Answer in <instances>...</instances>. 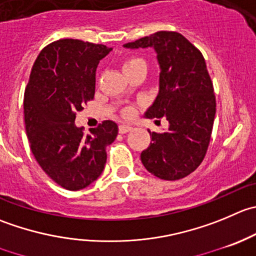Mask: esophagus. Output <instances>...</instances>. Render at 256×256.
<instances>
[{
    "label": "esophagus",
    "instance_id": "1",
    "mask_svg": "<svg viewBox=\"0 0 256 256\" xmlns=\"http://www.w3.org/2000/svg\"><path fill=\"white\" fill-rule=\"evenodd\" d=\"M132 130V128H131L130 125H120L118 126V132L120 134H126L128 132V131Z\"/></svg>",
    "mask_w": 256,
    "mask_h": 256
}]
</instances>
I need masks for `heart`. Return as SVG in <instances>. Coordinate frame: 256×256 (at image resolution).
<instances>
[{
	"label": "heart",
	"instance_id": "obj_1",
	"mask_svg": "<svg viewBox=\"0 0 256 256\" xmlns=\"http://www.w3.org/2000/svg\"><path fill=\"white\" fill-rule=\"evenodd\" d=\"M146 68L145 60L141 58V57L128 56V57H126L125 60H124L122 68H124V72H125V74L131 72V71L136 70V68ZM121 115H122L124 118H131V116L134 115L132 108H130V106H126V108H121Z\"/></svg>",
	"mask_w": 256,
	"mask_h": 256
}]
</instances>
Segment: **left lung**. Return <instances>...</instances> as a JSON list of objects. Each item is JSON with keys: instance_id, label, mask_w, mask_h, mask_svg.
<instances>
[{"instance_id": "8db88e82", "label": "left lung", "mask_w": 256, "mask_h": 256, "mask_svg": "<svg viewBox=\"0 0 256 256\" xmlns=\"http://www.w3.org/2000/svg\"><path fill=\"white\" fill-rule=\"evenodd\" d=\"M125 47H154L160 64V92L148 118H165L168 128L151 132L141 161L162 180H180L206 155L216 112L214 86L200 50L175 31H158Z\"/></svg>"}]
</instances>
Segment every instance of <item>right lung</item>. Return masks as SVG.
Segmentation results:
<instances>
[{
    "mask_svg": "<svg viewBox=\"0 0 256 256\" xmlns=\"http://www.w3.org/2000/svg\"><path fill=\"white\" fill-rule=\"evenodd\" d=\"M111 47L81 40L51 42L37 56L24 90V114L30 148L42 170L57 185L80 190L105 168L106 146L118 128L105 120L85 135L76 128V112L95 96V72Z\"/></svg>",
    "mask_w": 256,
    "mask_h": 256,
    "instance_id": "1",
    "label": "right lung"
}]
</instances>
